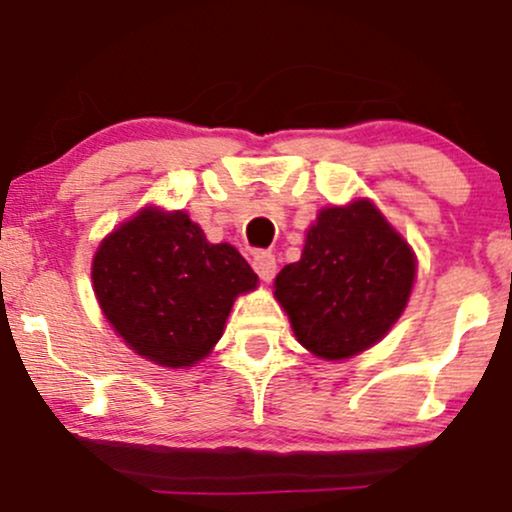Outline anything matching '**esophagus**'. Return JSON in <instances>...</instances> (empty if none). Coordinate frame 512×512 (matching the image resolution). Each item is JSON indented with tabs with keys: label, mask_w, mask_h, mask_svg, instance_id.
Returning a JSON list of instances; mask_svg holds the SVG:
<instances>
[{
	"label": "esophagus",
	"mask_w": 512,
	"mask_h": 512,
	"mask_svg": "<svg viewBox=\"0 0 512 512\" xmlns=\"http://www.w3.org/2000/svg\"><path fill=\"white\" fill-rule=\"evenodd\" d=\"M252 269H255L262 281H272L276 274V257L267 250L255 252V255H252Z\"/></svg>",
	"instance_id": "obj_1"
}]
</instances>
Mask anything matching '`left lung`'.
Wrapping results in <instances>:
<instances>
[{
	"label": "left lung",
	"mask_w": 512,
	"mask_h": 512,
	"mask_svg": "<svg viewBox=\"0 0 512 512\" xmlns=\"http://www.w3.org/2000/svg\"><path fill=\"white\" fill-rule=\"evenodd\" d=\"M409 245L366 199L322 209L301 260L274 281L296 339L322 358H349L385 337L414 284Z\"/></svg>",
	"instance_id": "left-lung-1"
}]
</instances>
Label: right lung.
<instances>
[{
    "label": "right lung",
    "mask_w": 512,
    "mask_h": 512,
    "mask_svg": "<svg viewBox=\"0 0 512 512\" xmlns=\"http://www.w3.org/2000/svg\"><path fill=\"white\" fill-rule=\"evenodd\" d=\"M93 291L103 315L139 356L158 366H192L221 339L238 293L257 274L228 243L211 245L185 211H139L93 257Z\"/></svg>",
    "instance_id": "obj_1"
}]
</instances>
